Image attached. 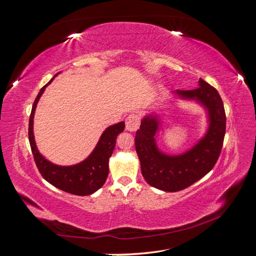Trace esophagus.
Instances as JSON below:
<instances>
[{
  "label": "esophagus",
  "mask_w": 256,
  "mask_h": 256,
  "mask_svg": "<svg viewBox=\"0 0 256 256\" xmlns=\"http://www.w3.org/2000/svg\"><path fill=\"white\" fill-rule=\"evenodd\" d=\"M140 126V118L136 114H130L126 118V130L130 132H134Z\"/></svg>",
  "instance_id": "obj_1"
}]
</instances>
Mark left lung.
Here are the masks:
<instances>
[{
  "instance_id": "left-lung-1",
  "label": "left lung",
  "mask_w": 256,
  "mask_h": 256,
  "mask_svg": "<svg viewBox=\"0 0 256 256\" xmlns=\"http://www.w3.org/2000/svg\"><path fill=\"white\" fill-rule=\"evenodd\" d=\"M176 94L184 99H194L206 108L209 126L203 138L182 154L168 156L159 152L154 141L159 125L157 116H145L136 134V150L143 177L152 187L168 192L188 188L212 171L221 154L226 127L219 92L203 79H200L198 88L177 90Z\"/></svg>"
}]
</instances>
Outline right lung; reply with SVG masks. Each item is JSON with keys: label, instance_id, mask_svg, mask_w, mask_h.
I'll return each mask as SVG.
<instances>
[{"label": "right lung", "instance_id": "add662e5", "mask_svg": "<svg viewBox=\"0 0 256 256\" xmlns=\"http://www.w3.org/2000/svg\"><path fill=\"white\" fill-rule=\"evenodd\" d=\"M58 74L54 76L42 88L33 104L28 120V140L30 150H32L38 171L48 182L54 187L70 193V194L81 196H90L99 188H102L106 182L108 174H109V159L114 150L116 138L124 131L125 122H120L108 127L102 136H100L95 150L80 164L70 166H60L51 164L50 161L44 159L37 150L33 134V120L38 100L42 95L44 88Z\"/></svg>", "mask_w": 256, "mask_h": 256}]
</instances>
